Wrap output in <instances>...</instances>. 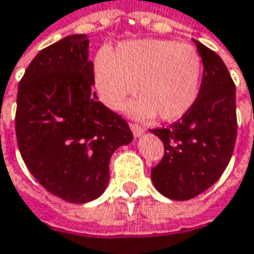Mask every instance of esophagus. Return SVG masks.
<instances>
[{"label":"esophagus","mask_w":254,"mask_h":254,"mask_svg":"<svg viewBox=\"0 0 254 254\" xmlns=\"http://www.w3.org/2000/svg\"><path fill=\"white\" fill-rule=\"evenodd\" d=\"M130 128H131L132 135H134V137H140V135H142L144 131H145V128L141 127V126H138V124H131Z\"/></svg>","instance_id":"esophagus-1"}]
</instances>
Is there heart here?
<instances>
[{"label":"heart","instance_id":"obj_1","mask_svg":"<svg viewBox=\"0 0 254 254\" xmlns=\"http://www.w3.org/2000/svg\"><path fill=\"white\" fill-rule=\"evenodd\" d=\"M200 80L198 51L168 39L126 41L94 64L100 100L117 110L135 89L140 97L127 106V112L137 119L157 113L167 122L184 117L198 100Z\"/></svg>","mask_w":254,"mask_h":254}]
</instances>
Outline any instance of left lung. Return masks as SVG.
I'll list each match as a JSON object with an SVG mask.
<instances>
[{
	"label": "left lung",
	"mask_w": 254,
	"mask_h": 254,
	"mask_svg": "<svg viewBox=\"0 0 254 254\" xmlns=\"http://www.w3.org/2000/svg\"><path fill=\"white\" fill-rule=\"evenodd\" d=\"M203 74L193 107L168 128L152 130L164 144L151 181L161 195L188 200L210 188L229 164L236 141V87L218 55L193 39Z\"/></svg>",
	"instance_id": "1"
}]
</instances>
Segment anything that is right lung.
I'll return each mask as SVG.
<instances>
[{
  "label": "right lung",
  "mask_w": 254,
  "mask_h": 254,
  "mask_svg": "<svg viewBox=\"0 0 254 254\" xmlns=\"http://www.w3.org/2000/svg\"><path fill=\"white\" fill-rule=\"evenodd\" d=\"M87 35H69L29 64L16 96L15 131L25 165L70 203L97 199L113 152L132 141L128 124L93 92Z\"/></svg>",
  "instance_id": "1"
}]
</instances>
